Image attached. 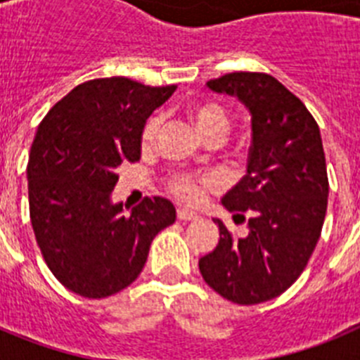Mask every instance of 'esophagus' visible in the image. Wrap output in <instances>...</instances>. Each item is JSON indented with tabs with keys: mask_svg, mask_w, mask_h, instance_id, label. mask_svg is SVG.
<instances>
[{
	"mask_svg": "<svg viewBox=\"0 0 360 360\" xmlns=\"http://www.w3.org/2000/svg\"><path fill=\"white\" fill-rule=\"evenodd\" d=\"M176 216H178V219H184V221H191V219H196V218H198V212L191 211V209L178 207Z\"/></svg>",
	"mask_w": 360,
	"mask_h": 360,
	"instance_id": "obj_1",
	"label": "esophagus"
}]
</instances>
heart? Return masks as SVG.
<instances>
[{
    "label": "heart",
    "instance_id": "b5f03b06",
    "mask_svg": "<svg viewBox=\"0 0 360 360\" xmlns=\"http://www.w3.org/2000/svg\"><path fill=\"white\" fill-rule=\"evenodd\" d=\"M187 113H189L191 122L195 124V128L203 136V141H209V139L221 141L231 124L227 111L212 101H196L187 108ZM158 128H160V119L153 115L142 129V144H151L153 139L157 136ZM169 187L178 198L186 202H195L202 195V180L191 174H174L169 180Z\"/></svg>",
    "mask_w": 360,
    "mask_h": 360
}]
</instances>
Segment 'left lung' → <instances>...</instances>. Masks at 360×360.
I'll return each mask as SVG.
<instances>
[{
    "label": "left lung",
    "instance_id": "left-lung-1",
    "mask_svg": "<svg viewBox=\"0 0 360 360\" xmlns=\"http://www.w3.org/2000/svg\"><path fill=\"white\" fill-rule=\"evenodd\" d=\"M250 113L247 174L221 205L249 212V232L234 238L214 218L219 240L200 257L203 279L238 304L265 303L301 276L316 249L328 205V176L319 126L301 101L266 73L234 72L207 82Z\"/></svg>",
    "mask_w": 360,
    "mask_h": 360
}]
</instances>
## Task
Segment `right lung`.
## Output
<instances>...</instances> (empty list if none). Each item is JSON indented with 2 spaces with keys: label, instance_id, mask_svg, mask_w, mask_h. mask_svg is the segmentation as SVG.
<instances>
[{
  "label": "right lung",
  "instance_id": "add662e5",
  "mask_svg": "<svg viewBox=\"0 0 360 360\" xmlns=\"http://www.w3.org/2000/svg\"><path fill=\"white\" fill-rule=\"evenodd\" d=\"M174 90L94 79L75 86L37 128L27 167L32 227L52 274L82 297H108L131 285L151 241L176 219L162 196L129 212L111 200L120 164L141 158L146 119Z\"/></svg>",
  "mask_w": 360,
  "mask_h": 360
}]
</instances>
